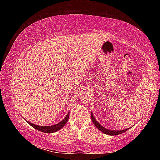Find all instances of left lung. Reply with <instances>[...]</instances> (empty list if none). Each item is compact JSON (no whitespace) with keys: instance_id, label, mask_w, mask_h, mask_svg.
Masks as SVG:
<instances>
[{"instance_id":"8db88e82","label":"left lung","mask_w":160,"mask_h":160,"mask_svg":"<svg viewBox=\"0 0 160 160\" xmlns=\"http://www.w3.org/2000/svg\"><path fill=\"white\" fill-rule=\"evenodd\" d=\"M91 119H92V121H93V123L94 124V125L96 126V127L99 129L100 131H102L104 134H107V135H120L121 133H123V132H126L128 130V128L127 129H124V130H122V131H111V130H108V129H107L106 128H104L102 126L100 125V124L98 123V122L96 121V119L94 118L93 115L92 113V112H91Z\"/></svg>"}]
</instances>
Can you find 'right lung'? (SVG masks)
Instances as JSON below:
<instances>
[{
    "label": "right lung",
    "mask_w": 160,
    "mask_h": 160,
    "mask_svg": "<svg viewBox=\"0 0 160 160\" xmlns=\"http://www.w3.org/2000/svg\"><path fill=\"white\" fill-rule=\"evenodd\" d=\"M69 112L67 113V116L64 118L62 121L59 122L58 124L53 125V126H38L36 124H33L32 123H30V122H29L28 121H27L26 120H25L28 122V123L29 125H31L32 127L37 129V130L39 131H41L43 132H48V133H52V132H56L58 131H59L60 128H62L64 126L67 124L68 120H69Z\"/></svg>",
    "instance_id": "right-lung-1"
}]
</instances>
